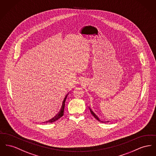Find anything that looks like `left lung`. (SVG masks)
<instances>
[{
	"mask_svg": "<svg viewBox=\"0 0 156 156\" xmlns=\"http://www.w3.org/2000/svg\"><path fill=\"white\" fill-rule=\"evenodd\" d=\"M89 108H90V111H91V113L92 115H93V116H94L96 119H97V120H98L99 121H101V120H100V119H99L98 117V116H97V115H96V114H95V113L92 111L91 109V108H90V107H89Z\"/></svg>",
	"mask_w": 156,
	"mask_h": 156,
	"instance_id": "obj_1",
	"label": "left lung"
}]
</instances>
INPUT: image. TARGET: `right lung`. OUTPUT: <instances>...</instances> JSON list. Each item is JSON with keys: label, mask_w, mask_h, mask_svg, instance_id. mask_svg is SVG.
<instances>
[{"label": "right lung", "mask_w": 156, "mask_h": 156, "mask_svg": "<svg viewBox=\"0 0 156 156\" xmlns=\"http://www.w3.org/2000/svg\"><path fill=\"white\" fill-rule=\"evenodd\" d=\"M67 95H66L65 96L64 100V101L62 102V107H61V110H60V111L59 112V113H58V114L55 116L54 118H53L52 119L49 120V122H55V121L58 120L59 119H60L61 117H62L63 116V115H64V111L65 103V101H66V99Z\"/></svg>", "instance_id": "obj_1"}]
</instances>
